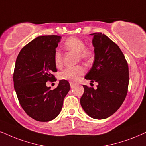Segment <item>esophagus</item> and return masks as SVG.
Listing matches in <instances>:
<instances>
[{"label": "esophagus", "instance_id": "esophagus-1", "mask_svg": "<svg viewBox=\"0 0 146 146\" xmlns=\"http://www.w3.org/2000/svg\"><path fill=\"white\" fill-rule=\"evenodd\" d=\"M69 84H70V86H71V88H73V87H74L75 85V83H73V82H70Z\"/></svg>", "mask_w": 146, "mask_h": 146}]
</instances>
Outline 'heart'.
I'll return each instance as SVG.
<instances>
[{"instance_id": "1", "label": "heart", "mask_w": 146, "mask_h": 146, "mask_svg": "<svg viewBox=\"0 0 146 146\" xmlns=\"http://www.w3.org/2000/svg\"><path fill=\"white\" fill-rule=\"evenodd\" d=\"M64 47L69 51L73 52L78 54L80 59H86L92 56V50L90 48L85 47V42L77 37H71L64 42ZM54 64L57 68H60L62 65V56L61 52L56 50L54 54ZM85 69L82 66L75 67H69L64 69L59 74L60 79L77 82L84 74Z\"/></svg>"}]
</instances>
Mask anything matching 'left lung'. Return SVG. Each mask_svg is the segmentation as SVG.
Here are the masks:
<instances>
[{
  "label": "left lung",
  "mask_w": 146,
  "mask_h": 146,
  "mask_svg": "<svg viewBox=\"0 0 146 146\" xmlns=\"http://www.w3.org/2000/svg\"><path fill=\"white\" fill-rule=\"evenodd\" d=\"M94 36V61L85 79L97 82V89L83 85L80 99L83 109L90 117L104 119L110 117L124 102L128 91V64L120 48L100 32Z\"/></svg>",
  "instance_id": "left-lung-1"
}]
</instances>
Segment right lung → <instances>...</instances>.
Masks as SVG:
<instances>
[{
  "instance_id": "obj_1",
  "label": "right lung",
  "mask_w": 146,
  "mask_h": 146,
  "mask_svg": "<svg viewBox=\"0 0 146 146\" xmlns=\"http://www.w3.org/2000/svg\"><path fill=\"white\" fill-rule=\"evenodd\" d=\"M60 38L55 35L38 37L21 50L16 59L13 82L17 98L27 115L40 122L52 121L59 114L70 90L64 79L52 90L46 86L47 82L56 80L54 54Z\"/></svg>"
}]
</instances>
